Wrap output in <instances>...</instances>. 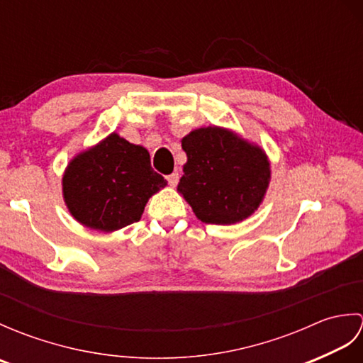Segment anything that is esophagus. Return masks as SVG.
Instances as JSON below:
<instances>
[{
    "instance_id": "obj_1",
    "label": "esophagus",
    "mask_w": 363,
    "mask_h": 363,
    "mask_svg": "<svg viewBox=\"0 0 363 363\" xmlns=\"http://www.w3.org/2000/svg\"><path fill=\"white\" fill-rule=\"evenodd\" d=\"M167 181H168V184L172 187H176L177 186V182H179V174H177L176 172L174 173H172V174H168L167 176Z\"/></svg>"
}]
</instances>
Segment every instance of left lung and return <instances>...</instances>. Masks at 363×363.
I'll list each match as a JSON object with an SVG mask.
<instances>
[{
  "label": "left lung",
  "mask_w": 363,
  "mask_h": 363,
  "mask_svg": "<svg viewBox=\"0 0 363 363\" xmlns=\"http://www.w3.org/2000/svg\"><path fill=\"white\" fill-rule=\"evenodd\" d=\"M187 154L177 191L207 225H234L257 211L269 184L264 150L233 130L207 126L182 138Z\"/></svg>",
  "instance_id": "1"
}]
</instances>
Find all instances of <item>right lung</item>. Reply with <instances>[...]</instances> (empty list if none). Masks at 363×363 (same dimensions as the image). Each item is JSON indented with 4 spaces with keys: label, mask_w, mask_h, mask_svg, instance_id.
Listing matches in <instances>:
<instances>
[{
    "label": "right lung",
    "mask_w": 363,
    "mask_h": 363,
    "mask_svg": "<svg viewBox=\"0 0 363 363\" xmlns=\"http://www.w3.org/2000/svg\"><path fill=\"white\" fill-rule=\"evenodd\" d=\"M167 186L151 168L150 152L111 134L68 164L62 191L81 225L112 233L138 221L148 199Z\"/></svg>",
    "instance_id": "add662e5"
}]
</instances>
